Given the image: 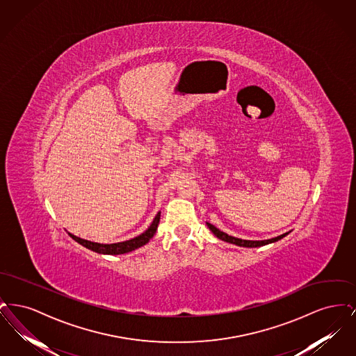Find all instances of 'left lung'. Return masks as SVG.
I'll list each match as a JSON object with an SVG mask.
<instances>
[{"mask_svg": "<svg viewBox=\"0 0 356 356\" xmlns=\"http://www.w3.org/2000/svg\"><path fill=\"white\" fill-rule=\"evenodd\" d=\"M207 225H208V228L212 231V234H213L215 236L221 238V240H224V241H227V243H231V244H235V245H238V247H248V248L261 247V245H266V244H270V243H275V241H277V240H280V238H283V237L287 236L288 235V232H286V234H283V235H280V236L272 237V238H268V240H243V238H237V237L227 235L225 232L218 229V228H216L215 225H212L211 222H207Z\"/></svg>", "mask_w": 356, "mask_h": 356, "instance_id": "left-lung-1", "label": "left lung"}]
</instances>
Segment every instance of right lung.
I'll list each match as a JSON object with an SVG mask.
<instances>
[{"instance_id":"obj_1","label":"right lung","mask_w":356,"mask_h":356,"mask_svg":"<svg viewBox=\"0 0 356 356\" xmlns=\"http://www.w3.org/2000/svg\"><path fill=\"white\" fill-rule=\"evenodd\" d=\"M159 221H160V212L156 215V218L153 219L152 224L149 225V228L143 232L141 235L134 237L131 240H127V241H121V243H113V244H100V243H93V241H89V240H85L81 237L74 236L72 234H69V236L72 237L73 240H76L79 244L84 245L85 248L93 251V252H97V254H127V252H131V251H135L137 248L145 245L153 235L156 234L157 231V225H159Z\"/></svg>"}]
</instances>
